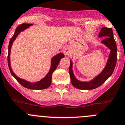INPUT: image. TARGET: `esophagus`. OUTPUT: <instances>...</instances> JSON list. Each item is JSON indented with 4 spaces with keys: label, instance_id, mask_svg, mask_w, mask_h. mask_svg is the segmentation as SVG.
<instances>
[{
    "label": "esophagus",
    "instance_id": "esophagus-1",
    "mask_svg": "<svg viewBox=\"0 0 125 125\" xmlns=\"http://www.w3.org/2000/svg\"><path fill=\"white\" fill-rule=\"evenodd\" d=\"M63 53L65 55H69L70 52H69V50H68V49H67V48L63 50Z\"/></svg>",
    "mask_w": 125,
    "mask_h": 125
}]
</instances>
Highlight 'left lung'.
Listing matches in <instances>:
<instances>
[{
	"label": "left lung",
	"mask_w": 125,
	"mask_h": 125,
	"mask_svg": "<svg viewBox=\"0 0 125 125\" xmlns=\"http://www.w3.org/2000/svg\"><path fill=\"white\" fill-rule=\"evenodd\" d=\"M99 36L100 38L106 37L104 40L102 41V42L106 45V46L110 49L109 59H108L105 67L99 75L97 76L95 78L93 79L91 81L81 82L75 78L73 73V70H72V62L70 61L69 73L70 75L71 82H72V85L76 88L83 89V90H90V89H95L102 85L112 75L114 72L116 63L117 48H116V42L114 38L112 29L103 27L100 31Z\"/></svg>",
	"instance_id": "1"
}]
</instances>
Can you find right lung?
Returning <instances> with one entry per match:
<instances>
[{
    "instance_id": "obj_1",
    "label": "right lung",
    "mask_w": 125,
    "mask_h": 125,
    "mask_svg": "<svg viewBox=\"0 0 125 125\" xmlns=\"http://www.w3.org/2000/svg\"><path fill=\"white\" fill-rule=\"evenodd\" d=\"M32 25V24H26V23H23L21 24V25L18 26V27L17 28L16 30L15 31V33H14L13 36H12V38L10 39V42H9V53H8V65H9V70L10 71V73L12 74L13 76L15 78L17 81L20 84H21L22 86H24V87H26L28 89H44L47 88L48 87H49V86L51 84V81H52V74L53 73V72L55 70V69L57 68V66L59 65V62L60 61V59L63 57H65L63 53H60L59 54H57V55L54 56L52 59V61H51V69H50L49 72L47 73L46 76L44 77L42 80H41V81H38L36 83H30L28 81H25L23 79H21L20 78H18L17 76H16V74L13 73V72L12 71L11 68V66H10V50H11V45H12V43L13 42V41H15V39H16L17 36H18L20 34V32L21 31H24L25 29L28 28L29 26Z\"/></svg>"
}]
</instances>
